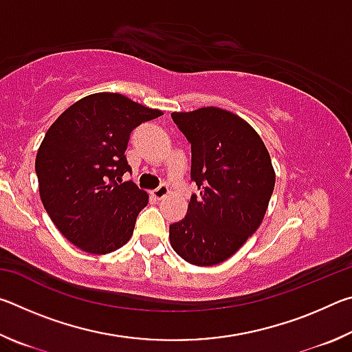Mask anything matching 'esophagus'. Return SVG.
Masks as SVG:
<instances>
[{
    "label": "esophagus",
    "instance_id": "34e87169",
    "mask_svg": "<svg viewBox=\"0 0 352 352\" xmlns=\"http://www.w3.org/2000/svg\"><path fill=\"white\" fill-rule=\"evenodd\" d=\"M168 194H169L168 184H162V186H158L157 189L152 190V197H153L155 200H162V199H164Z\"/></svg>",
    "mask_w": 352,
    "mask_h": 352
}]
</instances>
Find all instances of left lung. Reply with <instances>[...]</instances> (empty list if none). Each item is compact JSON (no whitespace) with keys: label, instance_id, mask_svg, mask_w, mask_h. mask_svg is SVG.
I'll return each mask as SVG.
<instances>
[{"label":"left lung","instance_id":"left-lung-1","mask_svg":"<svg viewBox=\"0 0 352 352\" xmlns=\"http://www.w3.org/2000/svg\"><path fill=\"white\" fill-rule=\"evenodd\" d=\"M170 116L190 142V180L200 189L184 219L169 226L170 245L189 264L216 265L259 228L275 170L261 136L234 113L204 107Z\"/></svg>","mask_w":352,"mask_h":352}]
</instances>
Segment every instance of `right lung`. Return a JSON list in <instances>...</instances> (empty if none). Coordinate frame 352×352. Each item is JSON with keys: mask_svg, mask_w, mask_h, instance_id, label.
<instances>
[{"mask_svg": "<svg viewBox=\"0 0 352 352\" xmlns=\"http://www.w3.org/2000/svg\"><path fill=\"white\" fill-rule=\"evenodd\" d=\"M163 111L119 93L77 100L47 129L35 158L40 199L77 248L107 254L126 245L148 195L122 175L130 133Z\"/></svg>", "mask_w": 352, "mask_h": 352, "instance_id": "obj_1", "label": "right lung"}]
</instances>
